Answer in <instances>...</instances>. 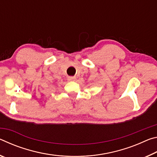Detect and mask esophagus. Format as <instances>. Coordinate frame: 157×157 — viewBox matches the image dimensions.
<instances>
[{
  "label": "esophagus",
  "mask_w": 157,
  "mask_h": 157,
  "mask_svg": "<svg viewBox=\"0 0 157 157\" xmlns=\"http://www.w3.org/2000/svg\"><path fill=\"white\" fill-rule=\"evenodd\" d=\"M75 79H76V78H75V77H72V76L68 77V80H69V81H75Z\"/></svg>",
  "instance_id": "34e87169"
}]
</instances>
